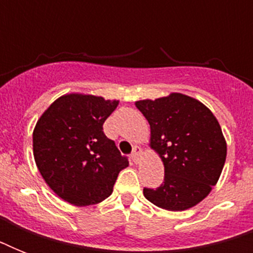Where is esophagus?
<instances>
[{"instance_id":"obj_1","label":"esophagus","mask_w":253,"mask_h":253,"mask_svg":"<svg viewBox=\"0 0 253 253\" xmlns=\"http://www.w3.org/2000/svg\"><path fill=\"white\" fill-rule=\"evenodd\" d=\"M143 155V150L140 148V147H134V151H132V155H131V158H132V160H134V163H140V158H142Z\"/></svg>"}]
</instances>
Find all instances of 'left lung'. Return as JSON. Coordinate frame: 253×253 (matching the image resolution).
Listing matches in <instances>:
<instances>
[{
  "instance_id": "1",
  "label": "left lung",
  "mask_w": 253,
  "mask_h": 253,
  "mask_svg": "<svg viewBox=\"0 0 253 253\" xmlns=\"http://www.w3.org/2000/svg\"><path fill=\"white\" fill-rule=\"evenodd\" d=\"M135 106L150 123V147L164 166V182L143 194L158 208L182 211L210 194L223 169L227 143L211 110L198 99L170 93Z\"/></svg>"
}]
</instances>
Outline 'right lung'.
Instances as JSON below:
<instances>
[{"mask_svg":"<svg viewBox=\"0 0 253 253\" xmlns=\"http://www.w3.org/2000/svg\"><path fill=\"white\" fill-rule=\"evenodd\" d=\"M118 99L67 93L55 99L38 119L33 152L45 184L61 200L89 206L106 200L126 158L102 125L118 106Z\"/></svg>","mask_w":253,"mask_h":253,"instance_id":"right-lung-1","label":"right lung"}]
</instances>
